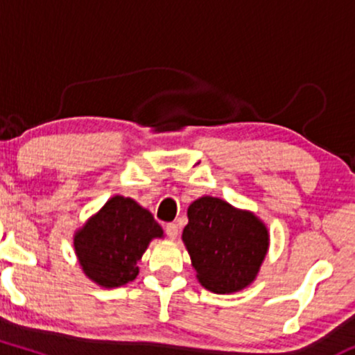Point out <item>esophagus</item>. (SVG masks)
Returning a JSON list of instances; mask_svg holds the SVG:
<instances>
[{"label":"esophagus","mask_w":355,"mask_h":355,"mask_svg":"<svg viewBox=\"0 0 355 355\" xmlns=\"http://www.w3.org/2000/svg\"><path fill=\"white\" fill-rule=\"evenodd\" d=\"M165 232H166V235H168L170 239H177V235H178V225H177V223H166V225H165Z\"/></svg>","instance_id":"1"}]
</instances>
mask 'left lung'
<instances>
[{
    "label": "left lung",
    "instance_id": "left-lung-1",
    "mask_svg": "<svg viewBox=\"0 0 355 355\" xmlns=\"http://www.w3.org/2000/svg\"><path fill=\"white\" fill-rule=\"evenodd\" d=\"M187 215L182 240L198 282L215 294L239 292L254 282L268 250L262 220L217 197L198 198Z\"/></svg>",
    "mask_w": 355,
    "mask_h": 355
}]
</instances>
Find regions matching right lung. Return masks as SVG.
Listing matches in <instances>:
<instances>
[{"instance_id":"obj_1","label":"right lung","mask_w":355,"mask_h":355,"mask_svg":"<svg viewBox=\"0 0 355 355\" xmlns=\"http://www.w3.org/2000/svg\"><path fill=\"white\" fill-rule=\"evenodd\" d=\"M164 230L133 198L115 195L75 234L73 245L85 275L113 288L137 279L138 260Z\"/></svg>"}]
</instances>
